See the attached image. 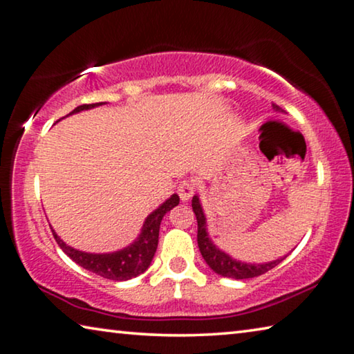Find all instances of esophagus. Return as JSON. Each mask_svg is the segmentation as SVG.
I'll return each mask as SVG.
<instances>
[{
    "instance_id": "esophagus-1",
    "label": "esophagus",
    "mask_w": 354,
    "mask_h": 354,
    "mask_svg": "<svg viewBox=\"0 0 354 354\" xmlns=\"http://www.w3.org/2000/svg\"><path fill=\"white\" fill-rule=\"evenodd\" d=\"M195 187H197V184H195L192 179H183V181L178 184L179 198H181L183 201H187L190 197H192V194L195 192Z\"/></svg>"
}]
</instances>
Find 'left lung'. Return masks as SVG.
<instances>
[{
    "instance_id": "1",
    "label": "left lung",
    "mask_w": 354,
    "mask_h": 354,
    "mask_svg": "<svg viewBox=\"0 0 354 354\" xmlns=\"http://www.w3.org/2000/svg\"><path fill=\"white\" fill-rule=\"evenodd\" d=\"M274 109L280 110L279 105L274 104ZM192 209L195 212V217H197V223H198V233H197V241H198V248L201 252V257L205 258V261L207 263L212 271L221 274L223 277H232V279H252L257 276H261V274L268 272L269 269L276 268L283 258L280 260L271 261V263H265V265H248V263H241L233 260L232 257H228L227 254L218 250L214 244L211 243V239L207 238L206 233V218L203 214V209H201V205L198 201V197L192 198Z\"/></svg>"
}]
</instances>
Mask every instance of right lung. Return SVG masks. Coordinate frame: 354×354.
Returning a JSON list of instances; mask_svg holds the SVG:
<instances>
[{"mask_svg":"<svg viewBox=\"0 0 354 354\" xmlns=\"http://www.w3.org/2000/svg\"><path fill=\"white\" fill-rule=\"evenodd\" d=\"M102 105L99 104H83L77 106L75 110H72L69 115L77 113V111L93 109V106ZM179 203L178 195H171L164 205L149 214L147 221H145V225L142 230V234L136 241V243L129 245V248L122 249L120 252H113V254H86V252H80L77 249H72L69 245L64 244L63 241L59 239L58 234H56L53 230L55 241L58 245L63 249L64 254L74 260L77 265L82 268L88 269L97 276L110 280H129L132 277H137L138 274L145 272L151 265V260L156 254L157 243H159V228L160 222L168 211L173 209Z\"/></svg>","mask_w":354,"mask_h":354,"instance_id":"add662e5","label":"right lung"}]
</instances>
